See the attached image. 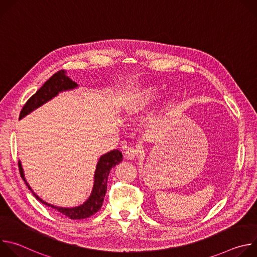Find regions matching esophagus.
Here are the masks:
<instances>
[{
  "label": "esophagus",
  "mask_w": 257,
  "mask_h": 257,
  "mask_svg": "<svg viewBox=\"0 0 257 257\" xmlns=\"http://www.w3.org/2000/svg\"><path fill=\"white\" fill-rule=\"evenodd\" d=\"M139 153H140L139 149L133 148V146H131V148H129V149L126 151L125 156H126V158L129 159V160H133V159H135V158L138 156Z\"/></svg>",
  "instance_id": "obj_1"
}]
</instances>
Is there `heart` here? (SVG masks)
<instances>
[{
	"label": "heart",
	"mask_w": 257,
	"mask_h": 257,
	"mask_svg": "<svg viewBox=\"0 0 257 257\" xmlns=\"http://www.w3.org/2000/svg\"><path fill=\"white\" fill-rule=\"evenodd\" d=\"M161 96V92L157 87H145L139 90L135 96L129 101L127 111L130 115H137L146 111ZM170 105V102H168Z\"/></svg>",
	"instance_id": "heart-1"
}]
</instances>
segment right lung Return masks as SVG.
I'll use <instances>...</instances> for the list:
<instances>
[{
    "label": "right lung",
    "instance_id": "add662e5",
    "mask_svg": "<svg viewBox=\"0 0 257 257\" xmlns=\"http://www.w3.org/2000/svg\"><path fill=\"white\" fill-rule=\"evenodd\" d=\"M76 86H77V84L67 76L66 70L58 71L26 101V103L23 105V107L21 109L19 118L20 119L23 118L24 116H26L27 114L32 112L33 109L38 108L39 106H41L48 100L52 99L60 91L72 89ZM122 160H123V156L119 150H115V151L107 153L106 155H103L99 159L97 166H96L95 175H94V185H93V189H92L90 197L88 198V200L86 202H84L80 206L73 207V208L57 207V206H54V205L49 204V203L45 202L44 200H42L31 190V188L27 184V182L24 178V174H23V170H22L20 161H18V167H19L20 175H21L22 179L24 180L25 184L27 185L28 189L31 190L32 194L34 195V197L36 199L40 200L42 203H44L48 206L55 208L60 213L70 217L71 219H81V218L89 217L90 215L94 214L95 212H97L100 209L102 202H103V197L106 192V182H107V176L109 174V171H111V169L113 167L118 165Z\"/></svg>",
    "mask_w": 257,
    "mask_h": 257
}]
</instances>
